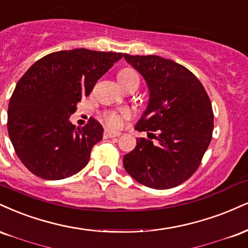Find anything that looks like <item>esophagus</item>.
Segmentation results:
<instances>
[{"label": "esophagus", "instance_id": "obj_1", "mask_svg": "<svg viewBox=\"0 0 248 248\" xmlns=\"http://www.w3.org/2000/svg\"><path fill=\"white\" fill-rule=\"evenodd\" d=\"M104 138H116V137L121 136L119 132H115V131H110V130H106L104 131Z\"/></svg>", "mask_w": 248, "mask_h": 248}]
</instances>
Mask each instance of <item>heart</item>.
Instances as JSON below:
<instances>
[{
	"label": "heart",
	"mask_w": 248,
	"mask_h": 248,
	"mask_svg": "<svg viewBox=\"0 0 248 248\" xmlns=\"http://www.w3.org/2000/svg\"><path fill=\"white\" fill-rule=\"evenodd\" d=\"M138 78L137 73L132 69H123L118 73V80H127V78ZM130 116L129 111H108L104 113V121L106 123L111 127H119L123 124V118H126Z\"/></svg>",
	"instance_id": "b5f03b06"
}]
</instances>
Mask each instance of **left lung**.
I'll return each mask as SVG.
<instances>
[{"label": "left lung", "mask_w": 248, "mask_h": 248, "mask_svg": "<svg viewBox=\"0 0 248 248\" xmlns=\"http://www.w3.org/2000/svg\"><path fill=\"white\" fill-rule=\"evenodd\" d=\"M124 58L142 75L150 92L147 109L136 125L150 139H137L135 150L124 155V168L148 188H174L197 170L210 144V98L199 78L173 60L159 55ZM151 135L158 142L153 144Z\"/></svg>", "instance_id": "obj_1"}]
</instances>
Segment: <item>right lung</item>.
I'll list each match as a JSON object with an SVG mask.
<instances>
[{"label":"right lung","mask_w":248,"mask_h":248,"mask_svg":"<svg viewBox=\"0 0 248 248\" xmlns=\"http://www.w3.org/2000/svg\"><path fill=\"white\" fill-rule=\"evenodd\" d=\"M123 54L86 48L49 53L32 65L16 84L8 108V132L17 156L45 180L77 174L103 138L94 118L75 127L69 116L100 78Z\"/></svg>","instance_id":"1"}]
</instances>
